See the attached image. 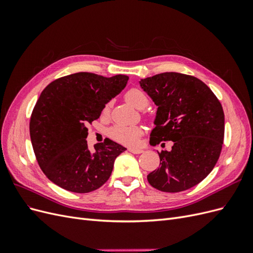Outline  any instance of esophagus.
<instances>
[{
    "label": "esophagus",
    "instance_id": "esophagus-1",
    "mask_svg": "<svg viewBox=\"0 0 253 253\" xmlns=\"http://www.w3.org/2000/svg\"><path fill=\"white\" fill-rule=\"evenodd\" d=\"M128 151L133 153V154H140V153L143 152V150H141V149H134V148H129Z\"/></svg>",
    "mask_w": 253,
    "mask_h": 253
}]
</instances>
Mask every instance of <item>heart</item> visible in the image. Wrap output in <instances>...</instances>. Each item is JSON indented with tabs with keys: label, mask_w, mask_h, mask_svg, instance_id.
<instances>
[{
	"label": "heart",
	"mask_w": 253,
	"mask_h": 253,
	"mask_svg": "<svg viewBox=\"0 0 253 253\" xmlns=\"http://www.w3.org/2000/svg\"><path fill=\"white\" fill-rule=\"evenodd\" d=\"M126 100L136 109H145L149 104V99L143 91L139 88L128 89L125 95ZM109 104L105 106L104 113H108ZM142 129L139 126H115L110 129V136L114 140L124 144H135L138 140Z\"/></svg>",
	"instance_id": "heart-1"
}]
</instances>
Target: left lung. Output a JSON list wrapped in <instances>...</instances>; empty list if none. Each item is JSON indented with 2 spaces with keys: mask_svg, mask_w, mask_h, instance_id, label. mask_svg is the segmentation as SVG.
Here are the masks:
<instances>
[{
  "mask_svg": "<svg viewBox=\"0 0 253 253\" xmlns=\"http://www.w3.org/2000/svg\"><path fill=\"white\" fill-rule=\"evenodd\" d=\"M139 84L157 105L150 143L173 141L171 151L158 152L160 165L148 175L149 183L170 193L196 186L218 160L225 133L223 106L193 76L163 73Z\"/></svg>",
  "mask_w": 253,
  "mask_h": 253,
  "instance_id": "8db88e82",
  "label": "left lung"
}]
</instances>
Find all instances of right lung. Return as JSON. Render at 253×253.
<instances>
[{
    "label": "right lung",
    "instance_id": "right-lung-1",
    "mask_svg": "<svg viewBox=\"0 0 253 253\" xmlns=\"http://www.w3.org/2000/svg\"><path fill=\"white\" fill-rule=\"evenodd\" d=\"M128 77L106 78L76 73L43 89L29 122L37 162L46 177L60 188L88 193L110 178L116 157L126 149L111 139L88 149L86 125L100 117L105 104L121 93Z\"/></svg>",
    "mask_w": 253,
    "mask_h": 253
}]
</instances>
